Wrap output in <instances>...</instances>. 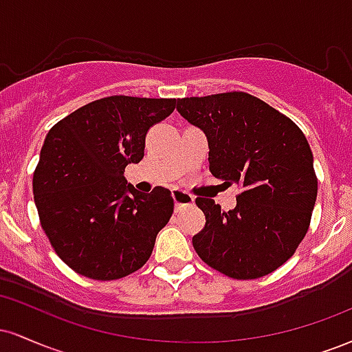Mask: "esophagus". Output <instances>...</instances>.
Wrapping results in <instances>:
<instances>
[{"instance_id":"1","label":"esophagus","mask_w":352,"mask_h":352,"mask_svg":"<svg viewBox=\"0 0 352 352\" xmlns=\"http://www.w3.org/2000/svg\"><path fill=\"white\" fill-rule=\"evenodd\" d=\"M173 201H175V210L179 212L184 207H188V205L193 204V197L187 192H182V190H173L172 192Z\"/></svg>"}]
</instances>
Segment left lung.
I'll return each instance as SVG.
<instances>
[{
	"label": "left lung",
	"mask_w": 352,
	"mask_h": 352,
	"mask_svg": "<svg viewBox=\"0 0 352 352\" xmlns=\"http://www.w3.org/2000/svg\"><path fill=\"white\" fill-rule=\"evenodd\" d=\"M177 111L207 135L212 175L241 190L230 212L197 197L205 227L192 238L195 252L235 280L280 268L308 232L318 195L313 152L301 129L246 92L184 98Z\"/></svg>",
	"instance_id": "left-lung-1"
}]
</instances>
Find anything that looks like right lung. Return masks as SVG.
I'll list each match as a JSON object with an SVG mask.
<instances>
[{"mask_svg": "<svg viewBox=\"0 0 352 352\" xmlns=\"http://www.w3.org/2000/svg\"><path fill=\"white\" fill-rule=\"evenodd\" d=\"M175 99L111 96L79 107L47 132L33 177L41 227L76 273L119 280L151 258L170 220V190L142 193L124 170L144 159L145 135Z\"/></svg>", "mask_w": 352, "mask_h": 352, "instance_id": "add662e5", "label": "right lung"}]
</instances>
